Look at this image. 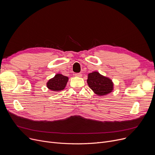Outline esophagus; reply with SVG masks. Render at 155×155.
Instances as JSON below:
<instances>
[{
    "label": "esophagus",
    "mask_w": 155,
    "mask_h": 155,
    "mask_svg": "<svg viewBox=\"0 0 155 155\" xmlns=\"http://www.w3.org/2000/svg\"><path fill=\"white\" fill-rule=\"evenodd\" d=\"M75 76L77 77H81L82 76V74H81L80 73H75Z\"/></svg>",
    "instance_id": "obj_1"
}]
</instances>
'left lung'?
<instances>
[{
    "mask_svg": "<svg viewBox=\"0 0 155 155\" xmlns=\"http://www.w3.org/2000/svg\"><path fill=\"white\" fill-rule=\"evenodd\" d=\"M87 82L89 87L97 95H107L113 90L114 84L112 80L97 71L89 73Z\"/></svg>",
    "mask_w": 155,
    "mask_h": 155,
    "instance_id": "left-lung-1",
    "label": "left lung"
}]
</instances>
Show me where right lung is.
I'll return each instance as SVG.
<instances>
[{"label":"right lung","mask_w":155,"mask_h":155,"mask_svg":"<svg viewBox=\"0 0 155 155\" xmlns=\"http://www.w3.org/2000/svg\"><path fill=\"white\" fill-rule=\"evenodd\" d=\"M68 78L61 74H56L53 78L49 80L47 82V87L54 92L63 90L68 82Z\"/></svg>","instance_id":"add662e5"}]
</instances>
